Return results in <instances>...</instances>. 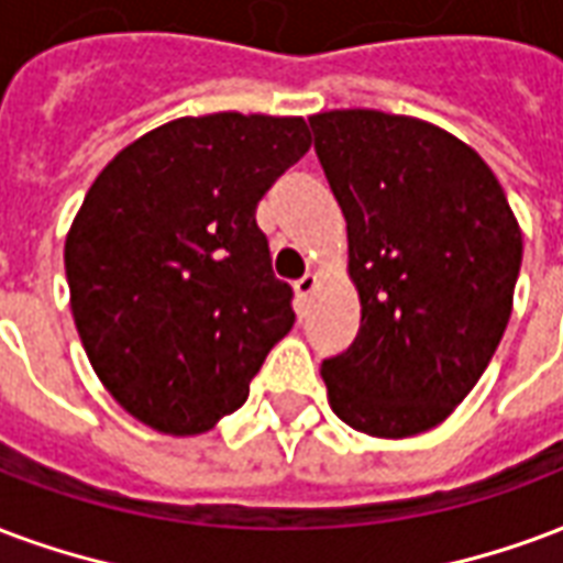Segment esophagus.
<instances>
[{"instance_id": "34e87169", "label": "esophagus", "mask_w": 563, "mask_h": 563, "mask_svg": "<svg viewBox=\"0 0 563 563\" xmlns=\"http://www.w3.org/2000/svg\"><path fill=\"white\" fill-rule=\"evenodd\" d=\"M316 289H319V277H316V274H303L301 280H295V292H298V298H310Z\"/></svg>"}]
</instances>
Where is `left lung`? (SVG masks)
I'll return each instance as SVG.
<instances>
[{
	"mask_svg": "<svg viewBox=\"0 0 563 563\" xmlns=\"http://www.w3.org/2000/svg\"><path fill=\"white\" fill-rule=\"evenodd\" d=\"M310 128L361 298L355 343L322 361L331 409L376 439L418 435L493 361L514 310L522 232L481 154L435 124L331 110Z\"/></svg>",
	"mask_w": 563,
	"mask_h": 563,
	"instance_id": "left-lung-1",
	"label": "left lung"
}]
</instances>
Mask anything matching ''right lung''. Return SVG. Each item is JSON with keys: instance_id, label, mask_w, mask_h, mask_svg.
Masks as SVG:
<instances>
[{"instance_id": "obj_1", "label": "right lung", "mask_w": 563, "mask_h": 563, "mask_svg": "<svg viewBox=\"0 0 563 563\" xmlns=\"http://www.w3.org/2000/svg\"><path fill=\"white\" fill-rule=\"evenodd\" d=\"M310 143L295 115H187L89 187L65 239L70 313L103 387L145 427L211 430L292 331L256 206Z\"/></svg>"}]
</instances>
